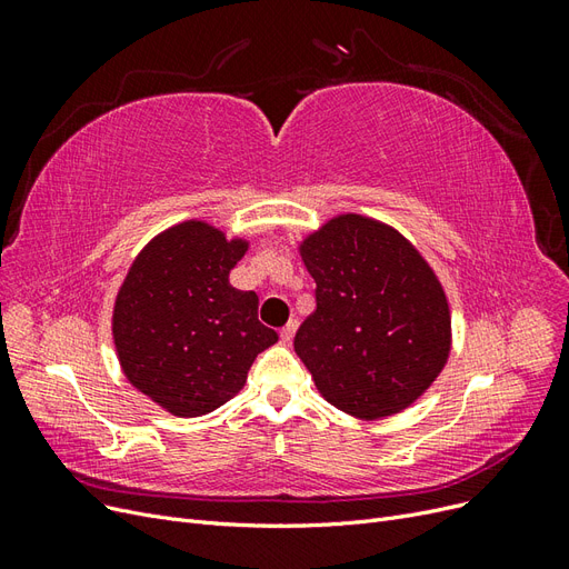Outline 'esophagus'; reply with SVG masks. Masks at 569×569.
Segmentation results:
<instances>
[{
	"label": "esophagus",
	"mask_w": 569,
	"mask_h": 569,
	"mask_svg": "<svg viewBox=\"0 0 569 569\" xmlns=\"http://www.w3.org/2000/svg\"><path fill=\"white\" fill-rule=\"evenodd\" d=\"M297 327H299V322H297V320H291V322H287V325L282 327V330H280V339H282V343H289L291 339H295Z\"/></svg>",
	"instance_id": "esophagus-1"
}]
</instances>
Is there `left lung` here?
Listing matches in <instances>:
<instances>
[{"label":"left lung","instance_id":"left-lung-1","mask_svg":"<svg viewBox=\"0 0 569 569\" xmlns=\"http://www.w3.org/2000/svg\"><path fill=\"white\" fill-rule=\"evenodd\" d=\"M316 311L295 351L327 401L360 420L408 408L451 351V313L432 268L403 234L356 213L301 242Z\"/></svg>","mask_w":569,"mask_h":569}]
</instances>
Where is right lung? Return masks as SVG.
Wrapping results in <instances>:
<instances>
[{
  "mask_svg": "<svg viewBox=\"0 0 569 569\" xmlns=\"http://www.w3.org/2000/svg\"><path fill=\"white\" fill-rule=\"evenodd\" d=\"M247 247L209 222H180L151 239L118 291L120 366L132 387L173 416H206L230 401L256 356L278 341L258 320L253 291L228 280Z\"/></svg>",
  "mask_w": 569,
  "mask_h": 569,
  "instance_id": "obj_1",
  "label": "right lung"
}]
</instances>
